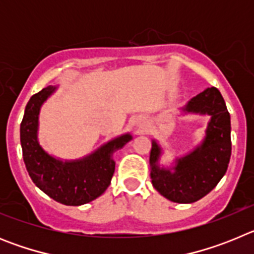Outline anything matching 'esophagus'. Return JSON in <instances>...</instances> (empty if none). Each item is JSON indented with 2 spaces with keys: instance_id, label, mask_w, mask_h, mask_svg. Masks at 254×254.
<instances>
[{
  "instance_id": "34e87169",
  "label": "esophagus",
  "mask_w": 254,
  "mask_h": 254,
  "mask_svg": "<svg viewBox=\"0 0 254 254\" xmlns=\"http://www.w3.org/2000/svg\"><path fill=\"white\" fill-rule=\"evenodd\" d=\"M141 131V129L140 128H137V132H140Z\"/></svg>"
}]
</instances>
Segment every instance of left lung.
I'll use <instances>...</instances> for the list:
<instances>
[{"instance_id":"1","label":"left lung","mask_w":254,"mask_h":254,"mask_svg":"<svg viewBox=\"0 0 254 254\" xmlns=\"http://www.w3.org/2000/svg\"><path fill=\"white\" fill-rule=\"evenodd\" d=\"M185 113L211 117L201 145L178 158L172 169L160 168L161 147L152 140L150 152L151 183L161 196L177 203H192L214 190L228 169L232 155L230 114L216 87H207L182 108Z\"/></svg>"}]
</instances>
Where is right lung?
<instances>
[{
  "instance_id": "obj_1",
  "label": "right lung",
  "mask_w": 254,
  "mask_h": 254,
  "mask_svg": "<svg viewBox=\"0 0 254 254\" xmlns=\"http://www.w3.org/2000/svg\"><path fill=\"white\" fill-rule=\"evenodd\" d=\"M56 86L44 87L31 96L20 125L22 158L31 181L60 203L80 206L102 196L111 185L116 163L113 154L132 140L125 133L104 143L82 159L61 160L49 155L38 141L40 107L55 93Z\"/></svg>"
}]
</instances>
